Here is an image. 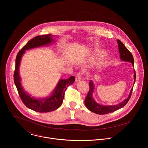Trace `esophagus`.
Listing matches in <instances>:
<instances>
[{
    "mask_svg": "<svg viewBox=\"0 0 148 148\" xmlns=\"http://www.w3.org/2000/svg\"><path fill=\"white\" fill-rule=\"evenodd\" d=\"M82 74H83V73H82V72H78V73L76 74V82H79V81H80Z\"/></svg>",
    "mask_w": 148,
    "mask_h": 148,
    "instance_id": "esophagus-1",
    "label": "esophagus"
}]
</instances>
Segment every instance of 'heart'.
Segmentation results:
<instances>
[{
  "label": "heart",
  "mask_w": 148,
  "mask_h": 148,
  "mask_svg": "<svg viewBox=\"0 0 148 148\" xmlns=\"http://www.w3.org/2000/svg\"><path fill=\"white\" fill-rule=\"evenodd\" d=\"M104 55V53H103V52H100V51H97V52H96V56H97V57H99V58L102 57Z\"/></svg>",
  "instance_id": "heart-1"
}]
</instances>
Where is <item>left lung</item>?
Returning a JSON list of instances; mask_svg holds the SVG:
<instances>
[{
    "label": "left lung",
    "mask_w": 148,
    "mask_h": 148,
    "mask_svg": "<svg viewBox=\"0 0 148 148\" xmlns=\"http://www.w3.org/2000/svg\"><path fill=\"white\" fill-rule=\"evenodd\" d=\"M117 43L119 46V51L120 53V59L124 61V62H128L132 64V65L134 67V59L133 57L132 54L131 52L127 49V47L124 45V44L121 42L120 40H117ZM134 84L135 83L136 81V72L134 71ZM89 90L88 93V95L85 99V104L86 107L91 112L99 114H106L109 113H112L113 112H114L123 107H124L127 104L128 101L129 100V99L130 98L133 88H132L130 92L129 95L128 97L125 100H124L123 102L118 104L117 105L114 106H102L98 103H97L95 100L93 99V92L94 90V84L92 80L89 82Z\"/></svg>",
    "instance_id": "8db88e82"
}]
</instances>
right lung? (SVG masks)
<instances>
[{
    "label": "right lung",
    "mask_w": 148,
    "mask_h": 148,
    "mask_svg": "<svg viewBox=\"0 0 148 148\" xmlns=\"http://www.w3.org/2000/svg\"><path fill=\"white\" fill-rule=\"evenodd\" d=\"M53 36V35L51 34L42 35L37 36L31 39L19 51L17 54L15 61L14 80L19 96L23 103L27 108L40 113L51 112L59 108L63 103L65 92L67 87L73 84L75 81V77L73 76H72L68 79L60 80L52 95L48 97L41 99L31 97L24 90L21 86V79L19 76V65L23 55L25 53V50L47 45L54 42L55 40L52 38Z\"/></svg>",
    "instance_id": "obj_1"
}]
</instances>
